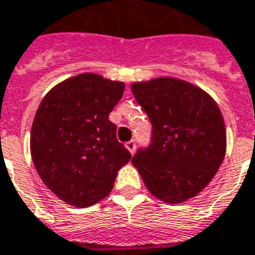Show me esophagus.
Returning a JSON list of instances; mask_svg holds the SVG:
<instances>
[{
  "label": "esophagus",
  "mask_w": 255,
  "mask_h": 255,
  "mask_svg": "<svg viewBox=\"0 0 255 255\" xmlns=\"http://www.w3.org/2000/svg\"><path fill=\"white\" fill-rule=\"evenodd\" d=\"M125 146H126V148H128L131 154H133V153H134V150H136V141H134V140H129Z\"/></svg>",
  "instance_id": "34e87169"
}]
</instances>
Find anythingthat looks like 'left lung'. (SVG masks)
<instances>
[{
  "label": "left lung",
  "instance_id": "8db88e82",
  "mask_svg": "<svg viewBox=\"0 0 255 255\" xmlns=\"http://www.w3.org/2000/svg\"><path fill=\"white\" fill-rule=\"evenodd\" d=\"M131 92L151 124L150 143L137 148L131 164L155 198L185 202L223 161L226 130L219 107L198 87L170 77L131 84Z\"/></svg>",
  "mask_w": 255,
  "mask_h": 255
}]
</instances>
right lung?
<instances>
[{
  "label": "right lung",
  "mask_w": 255,
  "mask_h": 255,
  "mask_svg": "<svg viewBox=\"0 0 255 255\" xmlns=\"http://www.w3.org/2000/svg\"><path fill=\"white\" fill-rule=\"evenodd\" d=\"M124 91V83L84 73L56 85L40 102L30 131L32 160L64 202L85 208L101 201L131 158L109 121Z\"/></svg>",
  "instance_id": "obj_1"
}]
</instances>
